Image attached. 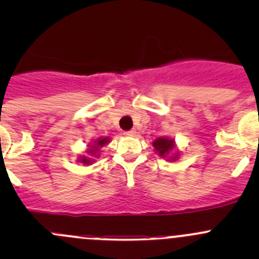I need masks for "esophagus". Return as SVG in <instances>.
<instances>
[{
	"label": "esophagus",
	"mask_w": 259,
	"mask_h": 259,
	"mask_svg": "<svg viewBox=\"0 0 259 259\" xmlns=\"http://www.w3.org/2000/svg\"><path fill=\"white\" fill-rule=\"evenodd\" d=\"M135 134H137V132H135L134 129H133V130H129V132H125V133H124L125 137H134Z\"/></svg>",
	"instance_id": "esophagus-1"
}]
</instances>
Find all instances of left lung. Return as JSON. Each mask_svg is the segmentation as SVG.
Segmentation results:
<instances>
[{
	"label": "left lung",
	"instance_id": "1",
	"mask_svg": "<svg viewBox=\"0 0 259 259\" xmlns=\"http://www.w3.org/2000/svg\"><path fill=\"white\" fill-rule=\"evenodd\" d=\"M153 146L155 153L160 158L166 159L168 161H177L179 159L180 153L177 150L176 140L173 138L161 137L153 142Z\"/></svg>",
	"mask_w": 259,
	"mask_h": 259
}]
</instances>
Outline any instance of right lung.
Instances as JSON below:
<instances>
[{
	"label": "right lung",
	"instance_id": "obj_1",
	"mask_svg": "<svg viewBox=\"0 0 259 259\" xmlns=\"http://www.w3.org/2000/svg\"><path fill=\"white\" fill-rule=\"evenodd\" d=\"M110 143V138L109 137H101L98 138L96 140H93L90 144L86 148L85 154L80 155L77 158V164H82V165H91L93 163H95V159L99 156V151L103 146L108 145Z\"/></svg>",
	"mask_w": 259,
	"mask_h": 259
}]
</instances>
